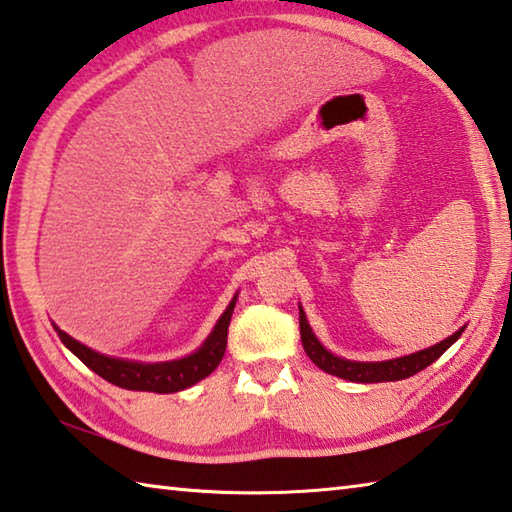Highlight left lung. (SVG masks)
Masks as SVG:
<instances>
[{"mask_svg":"<svg viewBox=\"0 0 512 512\" xmlns=\"http://www.w3.org/2000/svg\"><path fill=\"white\" fill-rule=\"evenodd\" d=\"M463 329L465 327L458 329V332H454L452 336H447L445 341L431 345L427 350L413 352L409 357H400L391 361H348V359L336 357V354H332L320 345L316 334L311 332V327L307 323L305 311L300 307V339L307 357L314 361L320 370L329 372V375L348 379V381H359V384H377V381H400L406 377H413L415 372L431 366V363L436 361L447 348H452V345L458 341V336L463 334Z\"/></svg>","mask_w":512,"mask_h":512,"instance_id":"8db88e82","label":"left lung"}]
</instances>
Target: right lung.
I'll return each mask as SVG.
<instances>
[{"label":"right lung","instance_id":"obj_1","mask_svg":"<svg viewBox=\"0 0 512 512\" xmlns=\"http://www.w3.org/2000/svg\"><path fill=\"white\" fill-rule=\"evenodd\" d=\"M237 298H232L228 309L223 311L219 323L214 325L212 334L207 336L205 343L189 357L176 359V361H162V363H142V361H128V359H115L106 357V354L94 352L88 345L79 343L72 336L65 334L63 329H54L69 350L79 357L85 366L97 372L110 384L119 388H128V391H149V393H178L183 388L194 386L196 381L205 379L210 372L219 366L225 345H228V325L235 311Z\"/></svg>","mask_w":512,"mask_h":512}]
</instances>
